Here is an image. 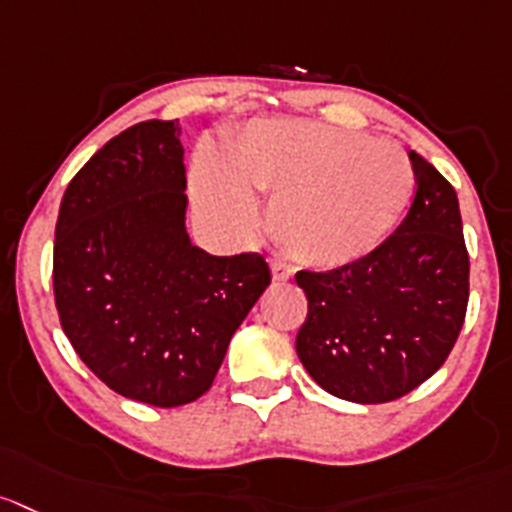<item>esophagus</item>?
<instances>
[{
	"mask_svg": "<svg viewBox=\"0 0 512 512\" xmlns=\"http://www.w3.org/2000/svg\"><path fill=\"white\" fill-rule=\"evenodd\" d=\"M271 276H274V281L294 279V266L284 264V261H271Z\"/></svg>",
	"mask_w": 512,
	"mask_h": 512,
	"instance_id": "34e87169",
	"label": "esophagus"
}]
</instances>
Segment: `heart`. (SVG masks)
<instances>
[{"label": "heart", "mask_w": 512, "mask_h": 512, "mask_svg": "<svg viewBox=\"0 0 512 512\" xmlns=\"http://www.w3.org/2000/svg\"><path fill=\"white\" fill-rule=\"evenodd\" d=\"M191 188L203 213L238 233L259 223L251 188L269 193V223L299 264L337 269L362 259L397 226L415 191L394 143L314 120H259L226 145L198 150Z\"/></svg>", "instance_id": "heart-1"}]
</instances>
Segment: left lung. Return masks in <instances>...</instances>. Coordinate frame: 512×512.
<instances>
[{
	"instance_id": "left-lung-1",
	"label": "left lung",
	"mask_w": 512,
	"mask_h": 512,
	"mask_svg": "<svg viewBox=\"0 0 512 512\" xmlns=\"http://www.w3.org/2000/svg\"><path fill=\"white\" fill-rule=\"evenodd\" d=\"M417 193L394 236L342 269L299 271L309 314L296 354L321 389L392 402L445 364L462 329L470 261L455 188L410 150Z\"/></svg>"
}]
</instances>
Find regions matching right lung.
<instances>
[{
	"label": "right lung",
	"mask_w": 512,
	"mask_h": 512,
	"mask_svg": "<svg viewBox=\"0 0 512 512\" xmlns=\"http://www.w3.org/2000/svg\"><path fill=\"white\" fill-rule=\"evenodd\" d=\"M178 120L107 140L70 180L55 228V304L97 379L153 407L208 392L271 284L259 253L211 256L186 231Z\"/></svg>",
	"instance_id": "1"
}]
</instances>
